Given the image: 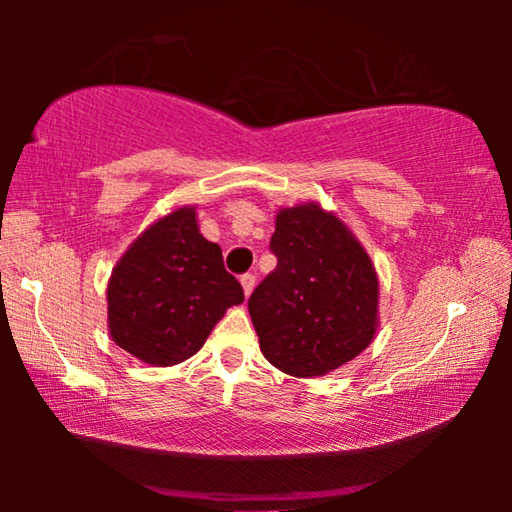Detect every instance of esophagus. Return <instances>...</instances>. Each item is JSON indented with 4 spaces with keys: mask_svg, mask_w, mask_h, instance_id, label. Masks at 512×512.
Masks as SVG:
<instances>
[{
    "mask_svg": "<svg viewBox=\"0 0 512 512\" xmlns=\"http://www.w3.org/2000/svg\"><path fill=\"white\" fill-rule=\"evenodd\" d=\"M240 282H242V289H244V293H249L254 291V286H256V275H251V272H247V275H242L240 277Z\"/></svg>",
    "mask_w": 512,
    "mask_h": 512,
    "instance_id": "esophagus-1",
    "label": "esophagus"
}]
</instances>
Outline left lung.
<instances>
[{
    "mask_svg": "<svg viewBox=\"0 0 512 512\" xmlns=\"http://www.w3.org/2000/svg\"><path fill=\"white\" fill-rule=\"evenodd\" d=\"M270 251L277 268L249 298L265 359L314 377L359 356L375 335L377 275L354 235L310 202L277 214Z\"/></svg>",
    "mask_w": 512,
    "mask_h": 512,
    "instance_id": "obj_1",
    "label": "left lung"
}]
</instances>
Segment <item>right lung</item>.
<instances>
[{
    "label": "right lung",
    "instance_id": "right-lung-1",
    "mask_svg": "<svg viewBox=\"0 0 512 512\" xmlns=\"http://www.w3.org/2000/svg\"><path fill=\"white\" fill-rule=\"evenodd\" d=\"M109 331L118 347L151 366H174L205 345L216 321L244 291L221 247L200 235L181 207L153 223L111 272Z\"/></svg>",
    "mask_w": 512,
    "mask_h": 512
}]
</instances>
